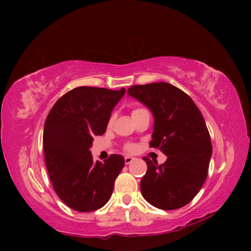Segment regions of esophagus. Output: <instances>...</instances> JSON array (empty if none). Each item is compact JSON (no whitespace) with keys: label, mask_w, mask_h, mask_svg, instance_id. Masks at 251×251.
I'll return each instance as SVG.
<instances>
[{"label":"esophagus","mask_w":251,"mask_h":251,"mask_svg":"<svg viewBox=\"0 0 251 251\" xmlns=\"http://www.w3.org/2000/svg\"><path fill=\"white\" fill-rule=\"evenodd\" d=\"M135 159V157H132V156H125V163L128 165V164H130L132 161H134Z\"/></svg>","instance_id":"34e87169"}]
</instances>
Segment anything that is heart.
Here are the masks:
<instances>
[{
  "mask_svg": "<svg viewBox=\"0 0 251 251\" xmlns=\"http://www.w3.org/2000/svg\"><path fill=\"white\" fill-rule=\"evenodd\" d=\"M139 110H141V109H136V110H134V111H132V114L136 113V112L139 111ZM112 123H113V117H111V119H110L109 125H112ZM127 150H132V146H127Z\"/></svg>",
  "mask_w": 251,
  "mask_h": 251,
  "instance_id": "obj_1",
  "label": "heart"
}]
</instances>
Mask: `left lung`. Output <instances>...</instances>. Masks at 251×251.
<instances>
[{
  "mask_svg": "<svg viewBox=\"0 0 251 251\" xmlns=\"http://www.w3.org/2000/svg\"><path fill=\"white\" fill-rule=\"evenodd\" d=\"M127 94L152 112L150 147L167 156L162 165L143 157L148 170L140 182L142 196L163 210L185 206L204 184L212 154L204 117L190 96L169 83L134 85Z\"/></svg>",
  "mask_w": 251,
  "mask_h": 251,
  "instance_id": "obj_1",
  "label": "left lung"
}]
</instances>
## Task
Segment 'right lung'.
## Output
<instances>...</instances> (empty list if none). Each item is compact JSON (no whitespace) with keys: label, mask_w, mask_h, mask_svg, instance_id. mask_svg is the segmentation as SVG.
Wrapping results in <instances>:
<instances>
[{"label":"right lung","mask_w":251,"mask_h":251,"mask_svg":"<svg viewBox=\"0 0 251 251\" xmlns=\"http://www.w3.org/2000/svg\"><path fill=\"white\" fill-rule=\"evenodd\" d=\"M125 88L76 87L57 100L46 117L43 146L45 163L56 194L73 210L89 212L104 206L114 181L125 165L112 154L104 163L94 162V137L103 135L111 112Z\"/></svg>","instance_id":"obj_1"}]
</instances>
